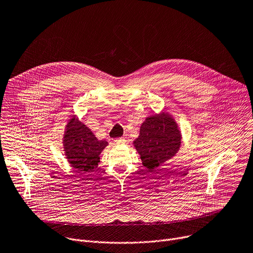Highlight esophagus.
I'll list each match as a JSON object with an SVG mask.
<instances>
[{"label":"esophagus","mask_w":253,"mask_h":253,"mask_svg":"<svg viewBox=\"0 0 253 253\" xmlns=\"http://www.w3.org/2000/svg\"><path fill=\"white\" fill-rule=\"evenodd\" d=\"M114 141H115V143L118 144V145H122V144H124V143L126 142V139H125L124 137H120V138L115 139Z\"/></svg>","instance_id":"obj_1"}]
</instances>
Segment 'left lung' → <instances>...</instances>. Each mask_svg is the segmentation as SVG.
Listing matches in <instances>:
<instances>
[{"instance_id":"left-lung-1","label":"left lung","mask_w":253,"mask_h":253,"mask_svg":"<svg viewBox=\"0 0 253 253\" xmlns=\"http://www.w3.org/2000/svg\"><path fill=\"white\" fill-rule=\"evenodd\" d=\"M143 166L149 172L172 159L181 145V132L168 113L147 117L140 127L139 136L133 142Z\"/></svg>"}]
</instances>
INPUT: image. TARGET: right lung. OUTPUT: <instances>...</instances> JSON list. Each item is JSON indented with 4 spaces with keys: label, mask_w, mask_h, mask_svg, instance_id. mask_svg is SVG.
Returning a JSON list of instances; mask_svg holds the SVG:
<instances>
[{
    "label": "right lung",
    "mask_w": 253,
    "mask_h": 253,
    "mask_svg": "<svg viewBox=\"0 0 253 253\" xmlns=\"http://www.w3.org/2000/svg\"><path fill=\"white\" fill-rule=\"evenodd\" d=\"M63 144L66 159L74 169L89 172L97 167L99 155L108 142L98 140L88 127L73 117L66 125Z\"/></svg>",
    "instance_id": "add662e5"
}]
</instances>
